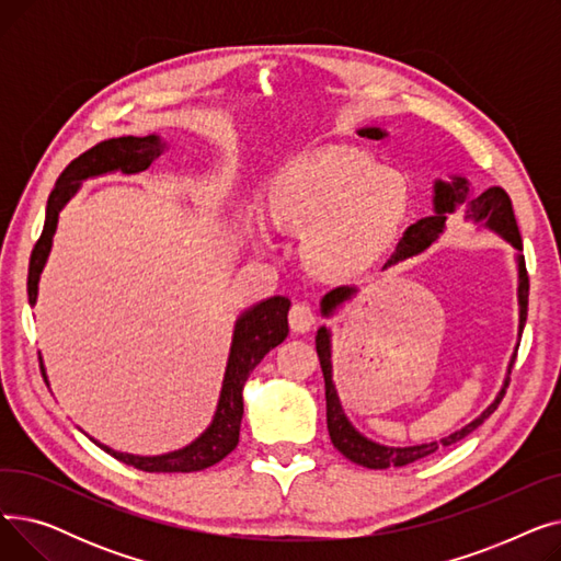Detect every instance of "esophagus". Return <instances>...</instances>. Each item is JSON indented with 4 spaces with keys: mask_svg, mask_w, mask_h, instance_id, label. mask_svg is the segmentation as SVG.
Wrapping results in <instances>:
<instances>
[{
    "mask_svg": "<svg viewBox=\"0 0 561 561\" xmlns=\"http://www.w3.org/2000/svg\"><path fill=\"white\" fill-rule=\"evenodd\" d=\"M313 322H316V313H313V309L309 305L298 302V305L290 307V311H288V325H290L293 332L305 334V332H309L313 328Z\"/></svg>",
    "mask_w": 561,
    "mask_h": 561,
    "instance_id": "1",
    "label": "esophagus"
}]
</instances>
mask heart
<instances>
[{"label": "heart", "instance_id": "obj_1", "mask_svg": "<svg viewBox=\"0 0 561 561\" xmlns=\"http://www.w3.org/2000/svg\"><path fill=\"white\" fill-rule=\"evenodd\" d=\"M404 174L345 145L293 159L273 184L271 216L307 233V254L332 279L366 273L396 243L409 216Z\"/></svg>", "mask_w": 561, "mask_h": 561}]
</instances>
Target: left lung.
<instances>
[{"mask_svg":"<svg viewBox=\"0 0 561 561\" xmlns=\"http://www.w3.org/2000/svg\"><path fill=\"white\" fill-rule=\"evenodd\" d=\"M359 136L364 138H387V129L381 127H362L357 129ZM461 211L463 220L470 225H478L482 229H489L493 233H497L500 239L507 241L514 250H516V268H518V336L523 334L525 328V318H527V293H529V282H527V271H525V259H523V241L518 233V225L514 218V209H512V199L503 188H486L484 193H473L470 188V182L461 174H453L450 180H436L434 182V195H432V214L421 218L419 222H414L411 227H407L402 241L398 243L396 254L385 263V271L393 268V265L416 256L421 252H425L432 243L438 241V236L446 231V220L455 214ZM357 286H339L334 290H330L325 298L320 300V313L330 318L336 313V309H341L345 302H350L352 298L357 296ZM316 350H318V359H320V368L322 375H325V400H328V430H330V438L334 448L347 457L350 461H355L359 466L366 468H391V466H407L414 463L432 453H436L438 448H446L457 444L463 436H468L473 430H478L493 411L497 409L500 400L505 396V389L510 387V373L516 359L518 352V343L514 355L510 359L507 366V375L503 387H500L495 400L482 411L478 419L470 421L468 425H463L461 430H455L453 434L444 436L440 440H430V444H419V446H404V448H393V446H385L377 444V440L364 436L355 425L350 423V419L345 416V409L341 404V398L336 393L334 379H332V332L330 328L322 325L316 334Z\"/></svg>","mask_w":561,"mask_h":561,"instance_id":"1","label":"left lung"}]
</instances>
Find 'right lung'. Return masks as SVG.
Returning a JSON list of instances; mask_svg holds the SVG:
<instances>
[{
    "label": "right lung",
    "mask_w": 561,
    "mask_h": 561,
    "mask_svg": "<svg viewBox=\"0 0 561 561\" xmlns=\"http://www.w3.org/2000/svg\"><path fill=\"white\" fill-rule=\"evenodd\" d=\"M165 150H168V142L157 134L140 136V138L138 136L108 138L91 147V150L83 152L81 157H77L61 172L54 191L49 193L45 227L32 252V261H28V279H26L28 305L34 307L38 300V282L51 250L58 214H61L64 206L77 195V191L81 188V182L91 180V176H102L117 170L125 174L142 172L150 168L152 161L159 159ZM288 309H290L288 298L273 296L252 305L236 318L214 421L195 440H191L188 446L165 455L142 457V455L117 453L91 436L93 444L100 446L111 457H115L117 461L145 470V473H193V470H204L225 459L236 446H239L245 381L250 373L259 366V362L288 336Z\"/></svg>",
    "instance_id": "obj_1"
}]
</instances>
